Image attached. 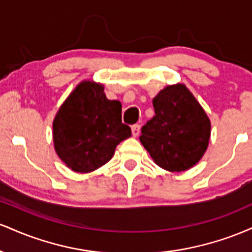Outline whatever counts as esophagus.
<instances>
[{
  "label": "esophagus",
  "mask_w": 252,
  "mask_h": 252,
  "mask_svg": "<svg viewBox=\"0 0 252 252\" xmlns=\"http://www.w3.org/2000/svg\"><path fill=\"white\" fill-rule=\"evenodd\" d=\"M140 130H141V126L140 124H134V126H131V132H132V136H138L140 134Z\"/></svg>",
  "instance_id": "esophagus-1"
}]
</instances>
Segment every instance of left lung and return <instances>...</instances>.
Instances as JSON below:
<instances>
[{"label":"left lung","mask_w":252,"mask_h":252,"mask_svg":"<svg viewBox=\"0 0 252 252\" xmlns=\"http://www.w3.org/2000/svg\"><path fill=\"white\" fill-rule=\"evenodd\" d=\"M155 116L141 130L140 141L156 164L170 172L193 167L207 149L211 123L186 86L164 88L153 99Z\"/></svg>","instance_id":"obj_1"}]
</instances>
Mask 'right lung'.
I'll use <instances>...</instances> for the list:
<instances>
[{"instance_id":"add662e5","label":"right lung","mask_w":252,"mask_h":252,"mask_svg":"<svg viewBox=\"0 0 252 252\" xmlns=\"http://www.w3.org/2000/svg\"><path fill=\"white\" fill-rule=\"evenodd\" d=\"M131 136L122 123V105L109 100L103 85L83 82L68 96L53 122L54 148L72 170L89 173L105 164L117 144Z\"/></svg>"}]
</instances>
